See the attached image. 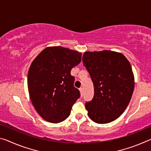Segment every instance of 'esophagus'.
<instances>
[{"label": "esophagus", "mask_w": 151, "mask_h": 151, "mask_svg": "<svg viewBox=\"0 0 151 151\" xmlns=\"http://www.w3.org/2000/svg\"><path fill=\"white\" fill-rule=\"evenodd\" d=\"M79 91H80V93H81V95H83V91H83V88H79Z\"/></svg>", "instance_id": "esophagus-1"}]
</instances>
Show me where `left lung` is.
<instances>
[{"label":"left lung","mask_w":151,"mask_h":151,"mask_svg":"<svg viewBox=\"0 0 151 151\" xmlns=\"http://www.w3.org/2000/svg\"><path fill=\"white\" fill-rule=\"evenodd\" d=\"M83 65L94 85V97L86 102L88 116L97 124H107L120 116L134 88L131 64L122 53L110 50L85 52Z\"/></svg>","instance_id":"1"}]
</instances>
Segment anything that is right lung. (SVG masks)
<instances>
[{
    "instance_id": "add662e5",
    "label": "right lung",
    "mask_w": 151,
    "mask_h": 151,
    "mask_svg": "<svg viewBox=\"0 0 151 151\" xmlns=\"http://www.w3.org/2000/svg\"><path fill=\"white\" fill-rule=\"evenodd\" d=\"M81 61V52L52 46L45 47L31 64L29 94L35 109L45 120L59 123L70 114L72 106L80 97L70 71Z\"/></svg>"
}]
</instances>
